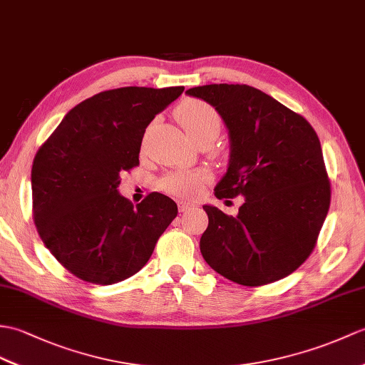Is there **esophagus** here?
Wrapping results in <instances>:
<instances>
[{
	"instance_id": "34e87169",
	"label": "esophagus",
	"mask_w": 365,
	"mask_h": 365,
	"mask_svg": "<svg viewBox=\"0 0 365 365\" xmlns=\"http://www.w3.org/2000/svg\"><path fill=\"white\" fill-rule=\"evenodd\" d=\"M192 207H194V203H191V202H186V200H180L179 202V211H180V213H185V211H188Z\"/></svg>"
}]
</instances>
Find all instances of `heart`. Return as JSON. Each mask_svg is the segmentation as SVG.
<instances>
[{"label":"heart","instance_id":"heart-1","mask_svg":"<svg viewBox=\"0 0 365 365\" xmlns=\"http://www.w3.org/2000/svg\"><path fill=\"white\" fill-rule=\"evenodd\" d=\"M177 118L179 123L190 135L191 140L197 141L199 138L205 137L208 133H219L221 129V118L216 110L207 103H202L197 99L185 101L177 108ZM210 179V173L207 169H197V171H175L166 174L160 186L174 196L188 197L196 194L202 182Z\"/></svg>","mask_w":365,"mask_h":365}]
</instances>
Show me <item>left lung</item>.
Listing matches in <instances>:
<instances>
[{
    "instance_id": "8db88e82",
    "label": "left lung",
    "mask_w": 365,
    "mask_h": 365,
    "mask_svg": "<svg viewBox=\"0 0 365 365\" xmlns=\"http://www.w3.org/2000/svg\"><path fill=\"white\" fill-rule=\"evenodd\" d=\"M186 95L213 106L228 129L230 162L215 196L244 197L236 216L203 205L208 215L200 238L203 259L242 286L292 274L314 250L331 199L316 130L299 113L244 83H211Z\"/></svg>"
}]
</instances>
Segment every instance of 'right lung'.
I'll use <instances>...</instances> for the list:
<instances>
[{"label": "right lung", "instance_id": "1", "mask_svg": "<svg viewBox=\"0 0 365 365\" xmlns=\"http://www.w3.org/2000/svg\"><path fill=\"white\" fill-rule=\"evenodd\" d=\"M183 87L101 91L65 115L32 163V216L46 249L83 282L113 284L149 261L177 216L150 192L137 207L118 192L121 173L140 165L146 127Z\"/></svg>", "mask_w": 365, "mask_h": 365}]
</instances>
